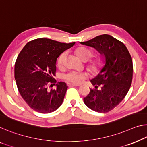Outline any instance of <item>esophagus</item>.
<instances>
[{"mask_svg": "<svg viewBox=\"0 0 147 147\" xmlns=\"http://www.w3.org/2000/svg\"><path fill=\"white\" fill-rule=\"evenodd\" d=\"M68 86L69 87H71V86H80V85L76 84H73V83H68Z\"/></svg>", "mask_w": 147, "mask_h": 147, "instance_id": "1", "label": "esophagus"}]
</instances>
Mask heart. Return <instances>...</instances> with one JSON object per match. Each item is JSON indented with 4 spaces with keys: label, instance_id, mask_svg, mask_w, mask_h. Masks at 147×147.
<instances>
[{
    "label": "heart",
    "instance_id": "b5f03b06",
    "mask_svg": "<svg viewBox=\"0 0 147 147\" xmlns=\"http://www.w3.org/2000/svg\"><path fill=\"white\" fill-rule=\"evenodd\" d=\"M75 53L78 57L82 61H86L91 57L92 55V51L90 49H88L86 47H80L77 48L75 50ZM66 55V53L63 52L61 53L57 59V65L58 66L61 67H63L64 65L65 57ZM104 65V61H103L101 57H97L91 61L90 62L88 67L93 72H97ZM86 74L80 73L77 71H71L70 73L66 74L65 78L70 82L74 83H80L82 82L84 78L86 77Z\"/></svg>",
    "mask_w": 147,
    "mask_h": 147
}]
</instances>
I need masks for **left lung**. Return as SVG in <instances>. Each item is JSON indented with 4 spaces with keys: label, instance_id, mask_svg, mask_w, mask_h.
I'll return each instance as SVG.
<instances>
[{
    "label": "left lung",
    "instance_id": "obj_1",
    "mask_svg": "<svg viewBox=\"0 0 147 147\" xmlns=\"http://www.w3.org/2000/svg\"><path fill=\"white\" fill-rule=\"evenodd\" d=\"M80 44L92 47L99 52L104 65L90 82L95 89L84 98L90 109L108 112L125 97L132 82L133 61L126 46L109 35L104 34Z\"/></svg>",
    "mask_w": 147,
    "mask_h": 147
}]
</instances>
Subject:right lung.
Returning a JSON list of instances; mask_svg holds the SVG:
<instances>
[{"instance_id":"obj_1","label":"right lung","mask_w":147,"mask_h":147,"mask_svg":"<svg viewBox=\"0 0 147 147\" xmlns=\"http://www.w3.org/2000/svg\"><path fill=\"white\" fill-rule=\"evenodd\" d=\"M75 42L65 43L47 38H39L26 44L18 56L14 77L18 91L28 106L41 113L57 109L62 104L67 90L65 82H59L56 88L49 90L48 82L53 83L57 59L63 51Z\"/></svg>"}]
</instances>
